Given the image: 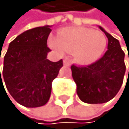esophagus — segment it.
Listing matches in <instances>:
<instances>
[{"label": "esophagus", "instance_id": "34e87169", "mask_svg": "<svg viewBox=\"0 0 129 129\" xmlns=\"http://www.w3.org/2000/svg\"><path fill=\"white\" fill-rule=\"evenodd\" d=\"M63 62H64V64H65V65H68V66H69V65H70V61H69V60H68V59H67V58H65V59H64Z\"/></svg>", "mask_w": 129, "mask_h": 129}]
</instances>
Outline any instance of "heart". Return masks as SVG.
<instances>
[{
  "label": "heart",
  "mask_w": 129,
  "mask_h": 129,
  "mask_svg": "<svg viewBox=\"0 0 129 129\" xmlns=\"http://www.w3.org/2000/svg\"><path fill=\"white\" fill-rule=\"evenodd\" d=\"M50 46L62 53L73 51V57L80 64H89L102 56L107 45V39L101 31L87 28H68L58 33V38H49Z\"/></svg>",
  "instance_id": "b5f03b06"
}]
</instances>
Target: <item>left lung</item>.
<instances>
[{"instance_id": "8db88e82", "label": "left lung", "mask_w": 129, "mask_h": 129, "mask_svg": "<svg viewBox=\"0 0 129 129\" xmlns=\"http://www.w3.org/2000/svg\"><path fill=\"white\" fill-rule=\"evenodd\" d=\"M100 28L108 39L107 51L104 56L88 66L73 64L71 67L78 95L89 104L106 103L114 98L122 86L126 71L125 53L119 41L101 27Z\"/></svg>"}]
</instances>
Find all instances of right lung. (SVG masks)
Returning <instances> with one entry per match:
<instances>
[{
	"mask_svg": "<svg viewBox=\"0 0 129 129\" xmlns=\"http://www.w3.org/2000/svg\"><path fill=\"white\" fill-rule=\"evenodd\" d=\"M51 31L50 26L37 27L19 35L10 43L2 75L0 68V86L4 81L12 98L26 107H39L48 102L52 81L63 66L61 59L53 62L46 58L51 51L47 46Z\"/></svg>",
	"mask_w": 129,
	"mask_h": 129,
	"instance_id": "1",
	"label": "right lung"
}]
</instances>
